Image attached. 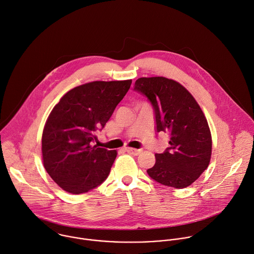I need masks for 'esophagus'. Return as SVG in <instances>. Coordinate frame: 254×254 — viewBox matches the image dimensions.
I'll list each match as a JSON object with an SVG mask.
<instances>
[{
	"instance_id": "obj_1",
	"label": "esophagus",
	"mask_w": 254,
	"mask_h": 254,
	"mask_svg": "<svg viewBox=\"0 0 254 254\" xmlns=\"http://www.w3.org/2000/svg\"><path fill=\"white\" fill-rule=\"evenodd\" d=\"M125 151L128 152V153L134 155V156H137L139 155L141 152H142V149H135V148H125Z\"/></svg>"
}]
</instances>
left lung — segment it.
<instances>
[{
	"instance_id": "obj_1",
	"label": "left lung",
	"mask_w": 254,
	"mask_h": 254,
	"mask_svg": "<svg viewBox=\"0 0 254 254\" xmlns=\"http://www.w3.org/2000/svg\"><path fill=\"white\" fill-rule=\"evenodd\" d=\"M134 91L153 107L156 132L169 134V147L155 154L147 170L156 182L174 188L191 185L208 167L212 140L207 120L193 96L178 82L164 77L139 78Z\"/></svg>"
}]
</instances>
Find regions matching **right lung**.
<instances>
[{
  "label": "right lung",
  "mask_w": 254,
  "mask_h": 254,
  "mask_svg": "<svg viewBox=\"0 0 254 254\" xmlns=\"http://www.w3.org/2000/svg\"><path fill=\"white\" fill-rule=\"evenodd\" d=\"M131 83L95 81L78 86L50 113L42 135L43 163L65 191L86 193L108 177L117 152L95 145L96 131L104 128Z\"/></svg>",
  "instance_id": "right-lung-1"
}]
</instances>
